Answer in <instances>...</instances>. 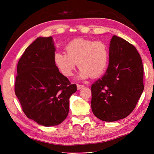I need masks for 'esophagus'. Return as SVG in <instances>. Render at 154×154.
Segmentation results:
<instances>
[{
	"mask_svg": "<svg viewBox=\"0 0 154 154\" xmlns=\"http://www.w3.org/2000/svg\"><path fill=\"white\" fill-rule=\"evenodd\" d=\"M83 87H84V85H83L77 84V88H78V90H80V89H81V88H83Z\"/></svg>",
	"mask_w": 154,
	"mask_h": 154,
	"instance_id": "esophagus-1",
	"label": "esophagus"
}]
</instances>
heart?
I'll list each match as a JSON object with an SVG mask.
<instances>
[{"label":"heart","instance_id":"obj_1","mask_svg":"<svg viewBox=\"0 0 154 154\" xmlns=\"http://www.w3.org/2000/svg\"><path fill=\"white\" fill-rule=\"evenodd\" d=\"M65 50L66 53H56L53 60L60 72L66 77L73 75L77 63L81 79L99 77L108 66L109 49L104 42L76 38L67 43Z\"/></svg>","mask_w":154,"mask_h":154}]
</instances>
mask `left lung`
I'll list each match as a JSON object with an SVG mask.
<instances>
[{
	"label": "left lung",
	"mask_w": 154,
	"mask_h": 154,
	"mask_svg": "<svg viewBox=\"0 0 154 154\" xmlns=\"http://www.w3.org/2000/svg\"><path fill=\"white\" fill-rule=\"evenodd\" d=\"M144 90L143 67L136 48L114 35L109 64L104 75L91 86L93 114L104 122H116L132 112Z\"/></svg>",
	"instance_id": "left-lung-1"
}]
</instances>
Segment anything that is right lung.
<instances>
[{
    "mask_svg": "<svg viewBox=\"0 0 154 154\" xmlns=\"http://www.w3.org/2000/svg\"><path fill=\"white\" fill-rule=\"evenodd\" d=\"M56 48L51 36L38 37L17 65L15 92L28 118L45 127L58 125L67 118L69 97L76 85L60 72L54 63Z\"/></svg>",
    "mask_w": 154,
    "mask_h": 154,
    "instance_id": "add662e5",
    "label": "right lung"
}]
</instances>
